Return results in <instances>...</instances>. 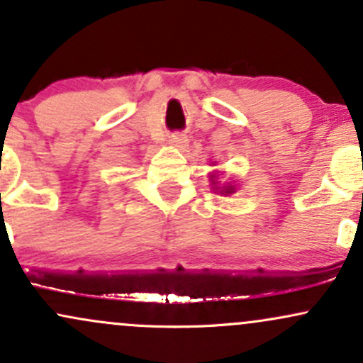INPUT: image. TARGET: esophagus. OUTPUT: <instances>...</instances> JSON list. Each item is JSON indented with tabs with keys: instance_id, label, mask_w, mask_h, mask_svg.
<instances>
[{
	"instance_id": "1",
	"label": "esophagus",
	"mask_w": 363,
	"mask_h": 363,
	"mask_svg": "<svg viewBox=\"0 0 363 363\" xmlns=\"http://www.w3.org/2000/svg\"><path fill=\"white\" fill-rule=\"evenodd\" d=\"M169 145L176 148H184L187 147V136L182 135V133H174V135H170Z\"/></svg>"
}]
</instances>
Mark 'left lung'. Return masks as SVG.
<instances>
[{
  "label": "left lung",
  "instance_id": "obj_1",
  "mask_svg": "<svg viewBox=\"0 0 363 363\" xmlns=\"http://www.w3.org/2000/svg\"><path fill=\"white\" fill-rule=\"evenodd\" d=\"M220 193H225V194H230V193H234V187H232V186H228L227 187V189H223V191H220Z\"/></svg>",
  "mask_w": 363,
  "mask_h": 363
}]
</instances>
